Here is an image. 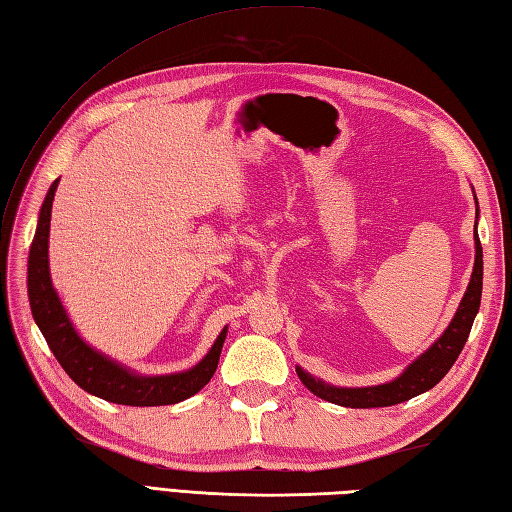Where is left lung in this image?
Masks as SVG:
<instances>
[{
	"label": "left lung",
	"instance_id": "left-lung-1",
	"mask_svg": "<svg viewBox=\"0 0 512 512\" xmlns=\"http://www.w3.org/2000/svg\"><path fill=\"white\" fill-rule=\"evenodd\" d=\"M475 205H478V200H475ZM473 242H475V261H473L471 281L467 285L465 296H462L454 318H451V323L447 325L441 338H436L430 349L423 351L417 360L403 368L401 375L390 379L386 384L347 388V386L327 384L323 379L303 371L301 366H296V375H299L305 388L314 392L316 397L325 399L329 403H336V406H342V408H386V406H395V403L417 397L421 392H427L441 382V379L449 373V368L458 360V355L469 338L475 314L480 310L482 246L478 237V222H475V229H473Z\"/></svg>",
	"mask_w": 512,
	"mask_h": 512
}]
</instances>
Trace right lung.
<instances>
[{"label":"right lung","mask_w":512,"mask_h":512,"mask_svg":"<svg viewBox=\"0 0 512 512\" xmlns=\"http://www.w3.org/2000/svg\"><path fill=\"white\" fill-rule=\"evenodd\" d=\"M56 187L58 178L47 189V196L39 211L37 233H34L30 246L28 299L34 323L39 325L47 347L52 349L58 364L89 395L120 403V406H170V403L185 401L196 395L216 373L222 344L227 338V327L220 331L209 353L196 366L170 375H141L117 360H111L102 351L93 349L87 340H82L74 323L69 320L61 296L54 290L50 277L47 248H50V218Z\"/></svg>","instance_id":"obj_1"}]
</instances>
